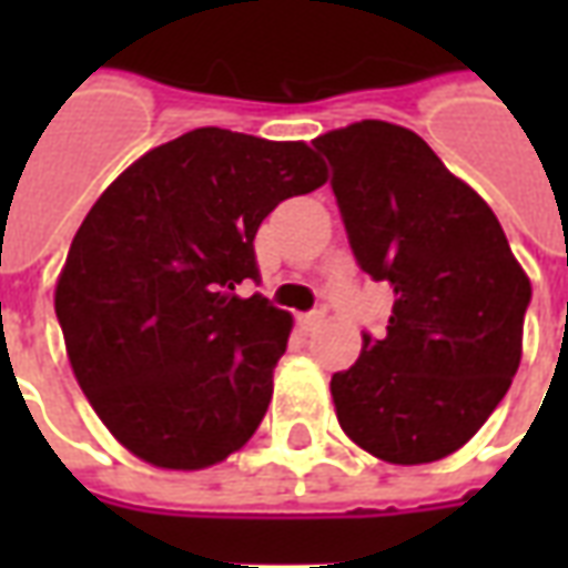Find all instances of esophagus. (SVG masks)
Returning <instances> with one entry per match:
<instances>
[{
  "label": "esophagus",
  "mask_w": 568,
  "mask_h": 568,
  "mask_svg": "<svg viewBox=\"0 0 568 568\" xmlns=\"http://www.w3.org/2000/svg\"><path fill=\"white\" fill-rule=\"evenodd\" d=\"M322 322H325V313H322V310H313V313H304V316H301V325H304L307 332L322 328Z\"/></svg>",
  "instance_id": "1"
}]
</instances>
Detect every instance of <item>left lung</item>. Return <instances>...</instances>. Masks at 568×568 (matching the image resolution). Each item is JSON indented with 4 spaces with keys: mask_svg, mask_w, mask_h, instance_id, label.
I'll list each match as a JSON object with an SVG mask.
<instances>
[{
    "mask_svg": "<svg viewBox=\"0 0 568 568\" xmlns=\"http://www.w3.org/2000/svg\"><path fill=\"white\" fill-rule=\"evenodd\" d=\"M356 264L393 285L383 337L332 377L341 428L383 463L459 450L520 365L532 285L499 219L414 130L358 121L313 140Z\"/></svg>",
    "mask_w": 568,
    "mask_h": 568,
    "instance_id": "1",
    "label": "left lung"
}]
</instances>
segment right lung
<instances>
[{
    "mask_svg": "<svg viewBox=\"0 0 568 568\" xmlns=\"http://www.w3.org/2000/svg\"><path fill=\"white\" fill-rule=\"evenodd\" d=\"M325 179L307 142L200 128L93 203L54 310L81 393L133 456L194 471L255 435L292 316L236 285L258 283L261 222Z\"/></svg>",
    "mask_w": 568,
    "mask_h": 568,
    "instance_id": "1",
    "label": "right lung"
}]
</instances>
